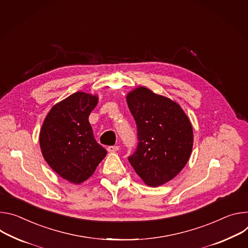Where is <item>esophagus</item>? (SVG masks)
Instances as JSON below:
<instances>
[{"instance_id": "esophagus-1", "label": "esophagus", "mask_w": 248, "mask_h": 248, "mask_svg": "<svg viewBox=\"0 0 248 248\" xmlns=\"http://www.w3.org/2000/svg\"><path fill=\"white\" fill-rule=\"evenodd\" d=\"M118 150H119V147H118V146H109V147L107 148L108 153H115V152H117Z\"/></svg>"}]
</instances>
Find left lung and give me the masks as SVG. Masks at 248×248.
Segmentation results:
<instances>
[{"mask_svg": "<svg viewBox=\"0 0 248 248\" xmlns=\"http://www.w3.org/2000/svg\"><path fill=\"white\" fill-rule=\"evenodd\" d=\"M127 104L138 129L139 144L129 161L152 187L173 179L186 166L193 148V128L181 106L146 87L129 92Z\"/></svg>", "mask_w": 248, "mask_h": 248, "instance_id": "8db88e82", "label": "left lung"}]
</instances>
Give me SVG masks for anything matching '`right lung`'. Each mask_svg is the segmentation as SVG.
Wrapping results in <instances>:
<instances>
[{
	"mask_svg": "<svg viewBox=\"0 0 248 248\" xmlns=\"http://www.w3.org/2000/svg\"><path fill=\"white\" fill-rule=\"evenodd\" d=\"M96 94L77 92L53 105L39 133L42 155L65 180L80 184L94 172L107 151L94 139L89 122Z\"/></svg>",
	"mask_w": 248,
	"mask_h": 248,
	"instance_id": "1",
	"label": "right lung"
}]
</instances>
